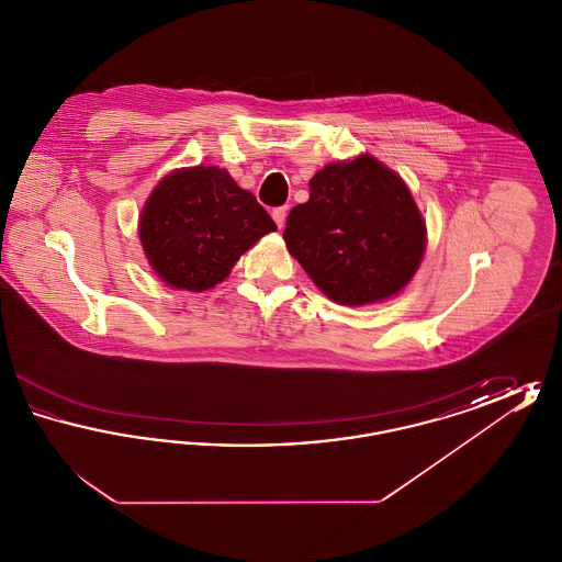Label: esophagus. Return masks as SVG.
Wrapping results in <instances>:
<instances>
[{"label": "esophagus", "mask_w": 562, "mask_h": 562, "mask_svg": "<svg viewBox=\"0 0 562 562\" xmlns=\"http://www.w3.org/2000/svg\"><path fill=\"white\" fill-rule=\"evenodd\" d=\"M271 216H273L276 225L282 229V227H284V223H286V209H284V206H280V209H273V211H271Z\"/></svg>", "instance_id": "1"}]
</instances>
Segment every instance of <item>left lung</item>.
Here are the masks:
<instances>
[{
  "mask_svg": "<svg viewBox=\"0 0 562 562\" xmlns=\"http://www.w3.org/2000/svg\"><path fill=\"white\" fill-rule=\"evenodd\" d=\"M426 221L401 177L373 156L326 164L294 206L284 241L322 293L341 305L385 301L426 252Z\"/></svg>",
  "mask_w": 562,
  "mask_h": 562,
  "instance_id": "8db88e82",
  "label": "left lung"
}]
</instances>
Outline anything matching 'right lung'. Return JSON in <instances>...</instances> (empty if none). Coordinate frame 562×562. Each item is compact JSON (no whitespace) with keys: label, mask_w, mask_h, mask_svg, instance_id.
Returning <instances> with one entry per match:
<instances>
[{"label":"right lung","mask_w":562,"mask_h":562,"mask_svg":"<svg viewBox=\"0 0 562 562\" xmlns=\"http://www.w3.org/2000/svg\"><path fill=\"white\" fill-rule=\"evenodd\" d=\"M269 232H276V223L268 211L216 166L166 175L138 218L149 266L168 286L191 293L223 282L241 255Z\"/></svg>","instance_id":"add662e5"}]
</instances>
